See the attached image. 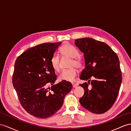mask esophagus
Returning <instances> with one entry per match:
<instances>
[{"instance_id":"esophagus-1","label":"esophagus","mask_w":131,"mask_h":131,"mask_svg":"<svg viewBox=\"0 0 131 131\" xmlns=\"http://www.w3.org/2000/svg\"><path fill=\"white\" fill-rule=\"evenodd\" d=\"M72 85L73 88H76V87H77V85H76V84H75V83H72Z\"/></svg>"}]
</instances>
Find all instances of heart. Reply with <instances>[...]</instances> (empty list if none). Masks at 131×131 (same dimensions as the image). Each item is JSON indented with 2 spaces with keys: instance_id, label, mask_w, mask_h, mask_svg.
I'll return each instance as SVG.
<instances>
[{
  "instance_id": "heart-1",
  "label": "heart",
  "mask_w": 131,
  "mask_h": 131,
  "mask_svg": "<svg viewBox=\"0 0 131 131\" xmlns=\"http://www.w3.org/2000/svg\"><path fill=\"white\" fill-rule=\"evenodd\" d=\"M60 52L63 56L71 58L70 67L71 68L69 70L63 71L59 76V79L61 81L73 82L75 81L76 77L78 75V71L75 68V66L80 68L82 66V62L79 57V52L74 46L69 43H65L60 49ZM51 65L52 69L55 71H59L60 70V58L58 55H53L51 59Z\"/></svg>"
}]
</instances>
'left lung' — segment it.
Wrapping results in <instances>:
<instances>
[{"instance_id":"8db88e82","label":"left lung","mask_w":131,"mask_h":131,"mask_svg":"<svg viewBox=\"0 0 131 131\" xmlns=\"http://www.w3.org/2000/svg\"><path fill=\"white\" fill-rule=\"evenodd\" d=\"M75 44L85 59L80 79L88 81L80 84L85 90L80 103L92 113H105L115 103L121 85L118 57L107 43L92 38L76 39Z\"/></svg>"}]
</instances>
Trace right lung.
<instances>
[{
  "label": "right lung",
  "instance_id": "add662e5",
  "mask_svg": "<svg viewBox=\"0 0 131 131\" xmlns=\"http://www.w3.org/2000/svg\"><path fill=\"white\" fill-rule=\"evenodd\" d=\"M62 42L43 43L28 49L18 57L13 84L20 102L26 112L40 118L51 117L62 107L71 91V82L56 80L51 59ZM49 84L52 86L47 88Z\"/></svg>",
  "mask_w": 131,
  "mask_h": 131
}]
</instances>
